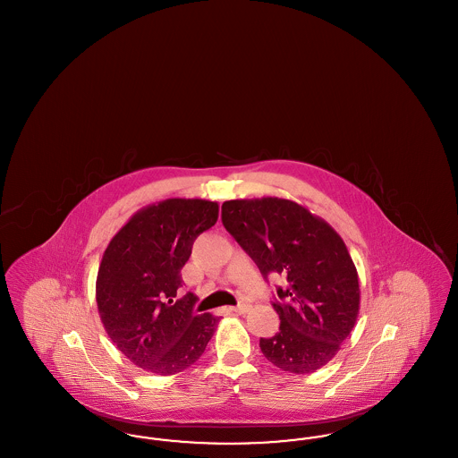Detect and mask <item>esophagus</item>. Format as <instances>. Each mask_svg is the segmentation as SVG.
<instances>
[{"instance_id":"obj_1","label":"esophagus","mask_w":458,"mask_h":458,"mask_svg":"<svg viewBox=\"0 0 458 458\" xmlns=\"http://www.w3.org/2000/svg\"><path fill=\"white\" fill-rule=\"evenodd\" d=\"M249 307H250V305L243 304V302H242V304L232 307V310H233V312H237V314H245V312L249 310Z\"/></svg>"}]
</instances>
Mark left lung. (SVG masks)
Listing matches in <instances>:
<instances>
[{
  "label": "left lung",
  "mask_w": 458,
  "mask_h": 458,
  "mask_svg": "<svg viewBox=\"0 0 458 458\" xmlns=\"http://www.w3.org/2000/svg\"><path fill=\"white\" fill-rule=\"evenodd\" d=\"M221 221L266 280H286L273 304L280 331L259 342L264 357L293 374L327 366L353 329L360 305L345 242L325 219L280 197L225 200Z\"/></svg>",
  "instance_id": "1"
}]
</instances>
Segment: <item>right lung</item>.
I'll use <instances>...</instances> for the list:
<instances>
[{"label":"right lung","mask_w":458,"mask_h":458,"mask_svg":"<svg viewBox=\"0 0 458 458\" xmlns=\"http://www.w3.org/2000/svg\"><path fill=\"white\" fill-rule=\"evenodd\" d=\"M218 202L166 199L137 211L111 239L96 280L111 342L137 368L170 376L204 353L219 318L197 314V297L174 301L194 240L218 221Z\"/></svg>","instance_id":"1"}]
</instances>
